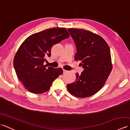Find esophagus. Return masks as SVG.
<instances>
[{
    "label": "esophagus",
    "instance_id": "1",
    "mask_svg": "<svg viewBox=\"0 0 130 130\" xmlns=\"http://www.w3.org/2000/svg\"><path fill=\"white\" fill-rule=\"evenodd\" d=\"M69 71H68V70H65V69H63V73H68Z\"/></svg>",
    "mask_w": 130,
    "mask_h": 130
}]
</instances>
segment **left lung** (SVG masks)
Wrapping results in <instances>:
<instances>
[{
    "mask_svg": "<svg viewBox=\"0 0 130 130\" xmlns=\"http://www.w3.org/2000/svg\"><path fill=\"white\" fill-rule=\"evenodd\" d=\"M76 48L74 59L80 61L84 70L75 73L76 80L67 85L71 94L79 98L92 96L103 87L112 69L111 51L100 36L83 29L68 28Z\"/></svg>",
    "mask_w": 130,
    "mask_h": 130,
    "instance_id": "obj_1",
    "label": "left lung"
}]
</instances>
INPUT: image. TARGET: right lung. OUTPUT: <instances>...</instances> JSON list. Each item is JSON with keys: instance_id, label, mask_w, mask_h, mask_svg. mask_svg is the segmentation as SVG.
I'll return each instance as SVG.
<instances>
[{"instance_id": "obj_1", "label": "right lung", "mask_w": 130, "mask_h": 130, "mask_svg": "<svg viewBox=\"0 0 130 130\" xmlns=\"http://www.w3.org/2000/svg\"><path fill=\"white\" fill-rule=\"evenodd\" d=\"M69 37L65 28H52L29 36L22 43L14 58L13 65L27 90L35 94L45 93L62 74V69L46 68L43 62L46 56H51L52 46Z\"/></svg>"}]
</instances>
